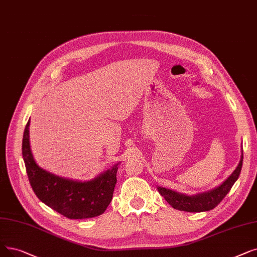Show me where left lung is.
Segmentation results:
<instances>
[{
	"label": "left lung",
	"instance_id": "obj_1",
	"mask_svg": "<svg viewBox=\"0 0 257 257\" xmlns=\"http://www.w3.org/2000/svg\"><path fill=\"white\" fill-rule=\"evenodd\" d=\"M243 154L241 153V158L236 169L217 188H214L213 190L200 193L194 196H187L185 194H181L174 192L169 189L159 187L158 190L161 195L168 202L174 209L186 211V212H203L214 209L222 200L228 192L231 190L232 186L237 181V178L240 174L241 167H242Z\"/></svg>",
	"mask_w": 257,
	"mask_h": 257
}]
</instances>
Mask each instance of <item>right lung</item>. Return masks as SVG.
Returning a JSON list of instances; mask_svg holds the SVG:
<instances>
[{
	"label": "right lung",
	"instance_id": "right-lung-1",
	"mask_svg": "<svg viewBox=\"0 0 257 257\" xmlns=\"http://www.w3.org/2000/svg\"><path fill=\"white\" fill-rule=\"evenodd\" d=\"M29 121L26 124L22 153L32 190L54 211L70 219L91 218L103 214L113 196L117 165L89 182H75L41 169L33 159L29 144Z\"/></svg>",
	"mask_w": 257,
	"mask_h": 257
}]
</instances>
